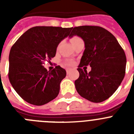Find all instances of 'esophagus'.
<instances>
[{
	"label": "esophagus",
	"mask_w": 134,
	"mask_h": 134,
	"mask_svg": "<svg viewBox=\"0 0 134 134\" xmlns=\"http://www.w3.org/2000/svg\"><path fill=\"white\" fill-rule=\"evenodd\" d=\"M70 72V68H67L66 69V72H67V74H69Z\"/></svg>",
	"instance_id": "obj_1"
}]
</instances>
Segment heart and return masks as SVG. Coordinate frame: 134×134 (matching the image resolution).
Wrapping results in <instances>:
<instances>
[{
	"instance_id": "heart-1",
	"label": "heart",
	"mask_w": 134,
	"mask_h": 134,
	"mask_svg": "<svg viewBox=\"0 0 134 134\" xmlns=\"http://www.w3.org/2000/svg\"><path fill=\"white\" fill-rule=\"evenodd\" d=\"M79 40H81V38H80V37L78 36H74L71 38V43H72V45H74L76 42H77V41H79ZM73 63H74V62H73L72 61H68L67 62H66V65H68V66H71V65L73 64Z\"/></svg>"
}]
</instances>
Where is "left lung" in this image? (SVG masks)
<instances>
[{
  "label": "left lung",
  "mask_w": 134,
  "mask_h": 134,
  "mask_svg": "<svg viewBox=\"0 0 134 134\" xmlns=\"http://www.w3.org/2000/svg\"><path fill=\"white\" fill-rule=\"evenodd\" d=\"M80 37L85 49L77 70L79 77L74 82L78 93L93 103L103 102L118 89L125 74L126 56L114 35L99 26H79L70 37ZM90 65L91 72L81 69Z\"/></svg>",
  "instance_id": "8db88e82"
}]
</instances>
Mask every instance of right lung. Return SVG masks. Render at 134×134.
I'll return each mask as SVG.
<instances>
[{
  "label": "right lung",
  "mask_w": 134,
  "mask_h": 134,
  "mask_svg": "<svg viewBox=\"0 0 134 134\" xmlns=\"http://www.w3.org/2000/svg\"><path fill=\"white\" fill-rule=\"evenodd\" d=\"M72 29V27H32L12 46L9 79L17 94L27 103L43 105L58 95L66 70L56 66L48 71L42 65L55 56L58 44Z\"/></svg>",
  "instance_id": "1"
}]
</instances>
